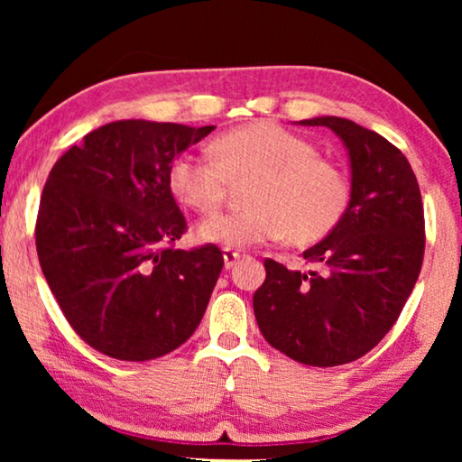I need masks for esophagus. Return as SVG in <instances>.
Here are the masks:
<instances>
[{"mask_svg":"<svg viewBox=\"0 0 462 462\" xmlns=\"http://www.w3.org/2000/svg\"><path fill=\"white\" fill-rule=\"evenodd\" d=\"M222 256H224V264H226V269H230L232 264L240 259V253H236V250H230V248H224Z\"/></svg>","mask_w":462,"mask_h":462,"instance_id":"1","label":"esophagus"}]
</instances>
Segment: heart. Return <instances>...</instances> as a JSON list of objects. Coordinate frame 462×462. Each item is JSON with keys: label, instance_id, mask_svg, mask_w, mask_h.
<instances>
[{"label": "heart", "instance_id": "heart-1", "mask_svg": "<svg viewBox=\"0 0 462 462\" xmlns=\"http://www.w3.org/2000/svg\"><path fill=\"white\" fill-rule=\"evenodd\" d=\"M214 156L183 152L169 169V187L183 206L199 214L220 208L230 181L253 179L248 209L216 214L198 226L206 245L230 250L285 236L293 245L326 238L350 203V181L336 162L322 159L310 140L271 120L226 132Z\"/></svg>", "mask_w": 462, "mask_h": 462}]
</instances>
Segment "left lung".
Wrapping results in <instances>:
<instances>
[{"instance_id":"1","label":"left lung","mask_w":462,"mask_h":462,"mask_svg":"<svg viewBox=\"0 0 462 462\" xmlns=\"http://www.w3.org/2000/svg\"><path fill=\"white\" fill-rule=\"evenodd\" d=\"M350 162V203L342 222L303 259L322 271H289L267 259L253 297L273 348L310 366H338L377 346L408 301L424 261V206L410 162L389 140L353 120L319 116Z\"/></svg>"}]
</instances>
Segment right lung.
<instances>
[{"label": "right lung", "instance_id": "right-lung-1", "mask_svg": "<svg viewBox=\"0 0 462 462\" xmlns=\"http://www.w3.org/2000/svg\"><path fill=\"white\" fill-rule=\"evenodd\" d=\"M216 126L120 120L54 162L36 220L42 273L67 322L99 353L151 361L199 326L220 248H171L187 224L169 169Z\"/></svg>", "mask_w": 462, "mask_h": 462}]
</instances>
